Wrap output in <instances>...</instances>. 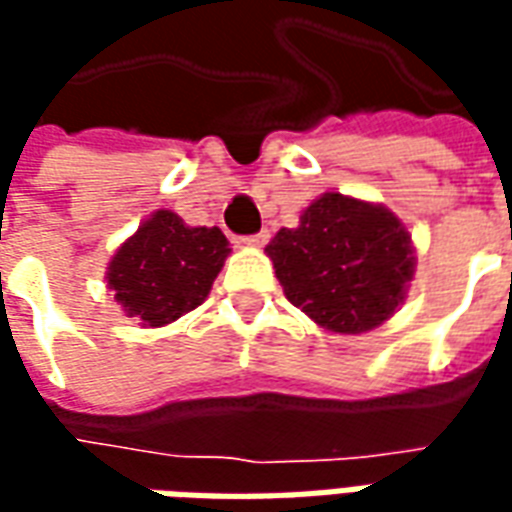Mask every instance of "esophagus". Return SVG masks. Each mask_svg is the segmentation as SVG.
<instances>
[{"instance_id": "1", "label": "esophagus", "mask_w": 512, "mask_h": 512, "mask_svg": "<svg viewBox=\"0 0 512 512\" xmlns=\"http://www.w3.org/2000/svg\"><path fill=\"white\" fill-rule=\"evenodd\" d=\"M268 238H271V235H268V230H260V233H255V235H246V238H241V241H244L246 246H266Z\"/></svg>"}]
</instances>
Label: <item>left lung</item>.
Returning a JSON list of instances; mask_svg holds the SVG:
<instances>
[{"mask_svg":"<svg viewBox=\"0 0 512 512\" xmlns=\"http://www.w3.org/2000/svg\"><path fill=\"white\" fill-rule=\"evenodd\" d=\"M277 279L293 307L323 329H376L406 299L414 277L411 235L381 205L326 191L268 244Z\"/></svg>","mask_w":512,"mask_h":512,"instance_id":"left-lung-1","label":"left lung"}]
</instances>
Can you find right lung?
<instances>
[{
  "label": "right lung",
  "mask_w": 512,
  "mask_h": 512,
  "mask_svg": "<svg viewBox=\"0 0 512 512\" xmlns=\"http://www.w3.org/2000/svg\"><path fill=\"white\" fill-rule=\"evenodd\" d=\"M219 227H189L178 213L156 211L109 263V288L131 318L164 326L200 307L227 257Z\"/></svg>",
  "instance_id": "right-lung-1"
}]
</instances>
